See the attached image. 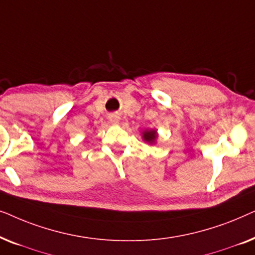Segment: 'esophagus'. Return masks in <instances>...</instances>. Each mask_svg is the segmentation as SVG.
Segmentation results:
<instances>
[{
  "label": "esophagus",
  "instance_id": "obj_1",
  "mask_svg": "<svg viewBox=\"0 0 255 255\" xmlns=\"http://www.w3.org/2000/svg\"><path fill=\"white\" fill-rule=\"evenodd\" d=\"M110 122L114 124H117L118 122H120V116H117V115H111Z\"/></svg>",
  "mask_w": 255,
  "mask_h": 255
}]
</instances>
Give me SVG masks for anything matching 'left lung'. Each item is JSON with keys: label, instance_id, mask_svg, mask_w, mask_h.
<instances>
[{"label": "left lung", "instance_id": "1", "mask_svg": "<svg viewBox=\"0 0 255 255\" xmlns=\"http://www.w3.org/2000/svg\"><path fill=\"white\" fill-rule=\"evenodd\" d=\"M142 138H144L145 141L153 142V141L155 140V138H156V131H154V130L145 131L144 133H142Z\"/></svg>", "mask_w": 255, "mask_h": 255}]
</instances>
